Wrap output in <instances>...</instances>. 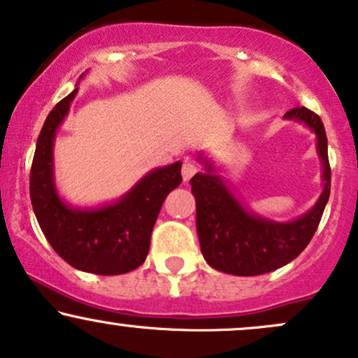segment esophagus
Returning <instances> with one entry per match:
<instances>
[{
  "instance_id": "34e87169",
  "label": "esophagus",
  "mask_w": 358,
  "mask_h": 358,
  "mask_svg": "<svg viewBox=\"0 0 358 358\" xmlns=\"http://www.w3.org/2000/svg\"><path fill=\"white\" fill-rule=\"evenodd\" d=\"M199 171V168H197V164L194 163V161H185V163H183V166H182V176H183V182H188V180L192 178V176L195 175V173Z\"/></svg>"
}]
</instances>
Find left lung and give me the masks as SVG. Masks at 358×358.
Here are the masks:
<instances>
[{
    "mask_svg": "<svg viewBox=\"0 0 358 358\" xmlns=\"http://www.w3.org/2000/svg\"><path fill=\"white\" fill-rule=\"evenodd\" d=\"M285 117L306 122L317 136V151L323 161V194L313 210L296 221H266L243 209L222 180L212 175L210 164L206 163L209 173H197L190 185L197 202L200 250L206 262L219 272L241 277L273 272L299 257L320 226L331 188L324 125L317 113L306 107L289 110Z\"/></svg>",
    "mask_w": 358,
    "mask_h": 358,
    "instance_id": "1",
    "label": "left lung"
}]
</instances>
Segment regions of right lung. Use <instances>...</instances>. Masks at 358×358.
I'll return each instance as SVG.
<instances>
[{"mask_svg":"<svg viewBox=\"0 0 358 358\" xmlns=\"http://www.w3.org/2000/svg\"><path fill=\"white\" fill-rule=\"evenodd\" d=\"M78 90L50 110L38 134L30 170V200L42 233L71 266L96 275H120L146 260L164 199L182 183V163L149 173L120 202L98 210L69 209L52 182V141Z\"/></svg>","mask_w":358,"mask_h":358,"instance_id":"right-lung-1","label":"right lung"}]
</instances>
